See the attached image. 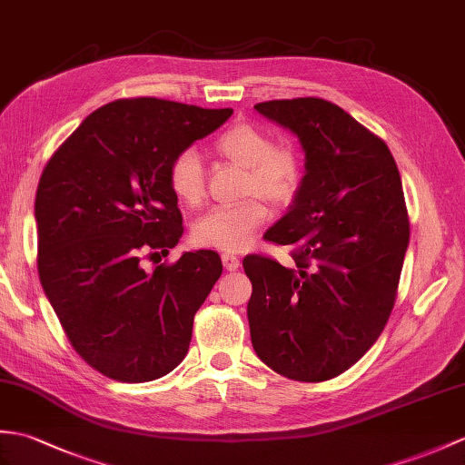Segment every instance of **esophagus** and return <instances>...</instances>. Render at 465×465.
Instances as JSON below:
<instances>
[{"mask_svg":"<svg viewBox=\"0 0 465 465\" xmlns=\"http://www.w3.org/2000/svg\"><path fill=\"white\" fill-rule=\"evenodd\" d=\"M222 262H223V267L228 269V272H235V269H240V265H242L240 257H237L235 253H230V252L222 253Z\"/></svg>","mask_w":465,"mask_h":465,"instance_id":"esophagus-1","label":"esophagus"}]
</instances>
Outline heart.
Wrapping results in <instances>:
<instances>
[{"mask_svg":"<svg viewBox=\"0 0 465 465\" xmlns=\"http://www.w3.org/2000/svg\"><path fill=\"white\" fill-rule=\"evenodd\" d=\"M215 150L235 164L245 166V193L250 198L233 206H215L193 225V240L222 252H240L250 245L267 222L269 208L293 200L303 180V160L291 144H275L272 134L255 124L230 126L215 140ZM168 182L176 198L190 208L206 200V170L193 148H183L170 162Z\"/></svg>","mask_w":465,"mask_h":465,"instance_id":"heart-1","label":"heart"}]
</instances>
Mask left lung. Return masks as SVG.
Segmentation results:
<instances>
[{
  "label": "left lung",
  "mask_w": 465,
  "mask_h": 465,
  "mask_svg": "<svg viewBox=\"0 0 465 465\" xmlns=\"http://www.w3.org/2000/svg\"><path fill=\"white\" fill-rule=\"evenodd\" d=\"M293 131L305 176L293 206L265 240L291 245L295 267L247 255L252 344L291 381L322 382L349 371L391 317L410 240L408 210L386 143L317 96L257 103Z\"/></svg>",
  "instance_id": "left-lung-1"
}]
</instances>
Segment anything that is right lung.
Segmentation results:
<instances>
[{"instance_id": "add662e5", "label": "right lung", "mask_w": 465, "mask_h": 465, "mask_svg": "<svg viewBox=\"0 0 465 465\" xmlns=\"http://www.w3.org/2000/svg\"><path fill=\"white\" fill-rule=\"evenodd\" d=\"M232 113L118 99L86 116L43 168L41 285L73 349L113 381H156L188 352L193 315L222 275L220 255L188 252L154 272L140 262L168 255L183 233L170 162Z\"/></svg>"}]
</instances>
